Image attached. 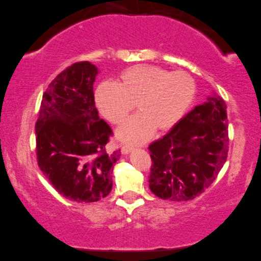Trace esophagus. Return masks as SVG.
Masks as SVG:
<instances>
[{
  "mask_svg": "<svg viewBox=\"0 0 261 261\" xmlns=\"http://www.w3.org/2000/svg\"><path fill=\"white\" fill-rule=\"evenodd\" d=\"M133 150H135V148H133V146H130V145H122L121 146L122 154H129V153L132 152Z\"/></svg>",
  "mask_w": 261,
  "mask_h": 261,
  "instance_id": "obj_1",
  "label": "esophagus"
}]
</instances>
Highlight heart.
<instances>
[{"label": "heart", "instance_id": "1", "mask_svg": "<svg viewBox=\"0 0 261 261\" xmlns=\"http://www.w3.org/2000/svg\"><path fill=\"white\" fill-rule=\"evenodd\" d=\"M194 95L195 83L188 72L137 65L120 72L116 84H99L95 101L100 113L115 124L121 123L136 103L139 112L120 125L116 135L121 141L141 144L154 129L173 128L188 111Z\"/></svg>", "mask_w": 261, "mask_h": 261}]
</instances>
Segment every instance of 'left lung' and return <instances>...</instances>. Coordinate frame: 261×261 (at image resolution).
Masks as SVG:
<instances>
[{
  "mask_svg": "<svg viewBox=\"0 0 261 261\" xmlns=\"http://www.w3.org/2000/svg\"><path fill=\"white\" fill-rule=\"evenodd\" d=\"M150 190L162 199L190 200L214 182L228 152L226 105L216 92L149 145Z\"/></svg>",
  "mask_w": 261,
  "mask_h": 261,
  "instance_id": "obj_1",
  "label": "left lung"
}]
</instances>
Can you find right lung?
<instances>
[{
	"label": "right lung",
	"instance_id": "add662e5",
	"mask_svg": "<svg viewBox=\"0 0 261 261\" xmlns=\"http://www.w3.org/2000/svg\"><path fill=\"white\" fill-rule=\"evenodd\" d=\"M98 67L72 64L49 84L35 125L38 166L55 190L76 202L92 203L112 189L120 150L106 152L111 128L100 120L93 83Z\"/></svg>",
	"mask_w": 261,
	"mask_h": 261
}]
</instances>
